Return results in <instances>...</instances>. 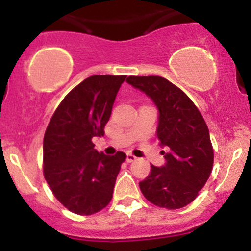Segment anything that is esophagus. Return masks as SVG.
<instances>
[{"mask_svg":"<svg viewBox=\"0 0 251 251\" xmlns=\"http://www.w3.org/2000/svg\"><path fill=\"white\" fill-rule=\"evenodd\" d=\"M126 162H134V161H136V157L134 155H131V153H126Z\"/></svg>","mask_w":251,"mask_h":251,"instance_id":"1","label":"esophagus"}]
</instances>
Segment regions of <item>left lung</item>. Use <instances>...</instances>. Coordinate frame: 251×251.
<instances>
[{"mask_svg":"<svg viewBox=\"0 0 251 251\" xmlns=\"http://www.w3.org/2000/svg\"><path fill=\"white\" fill-rule=\"evenodd\" d=\"M126 83L151 99L158 111L156 134L165 165H151L139 183L144 197L165 209H180L198 197L209 179L213 150L209 128L193 101L162 76H128Z\"/></svg>","mask_w":251,"mask_h":251,"instance_id":"left-lung-1","label":"left lung"}]
</instances>
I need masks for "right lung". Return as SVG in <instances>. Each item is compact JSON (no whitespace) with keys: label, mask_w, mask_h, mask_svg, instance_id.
I'll return each instance as SVG.
<instances>
[{"label":"right lung","mask_w":251,"mask_h":251,"mask_svg":"<svg viewBox=\"0 0 251 251\" xmlns=\"http://www.w3.org/2000/svg\"><path fill=\"white\" fill-rule=\"evenodd\" d=\"M126 75H91L62 100L44 136V176L63 206L93 215L112 199L126 153L105 155L93 138L103 136L116 96Z\"/></svg>","instance_id":"1"}]
</instances>
